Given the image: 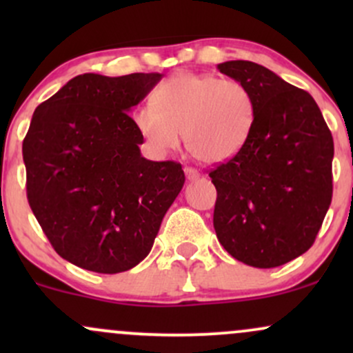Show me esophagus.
<instances>
[{
	"label": "esophagus",
	"instance_id": "1",
	"mask_svg": "<svg viewBox=\"0 0 353 353\" xmlns=\"http://www.w3.org/2000/svg\"><path fill=\"white\" fill-rule=\"evenodd\" d=\"M184 172H185V177H188V181H196V179H199V176H201V174L192 168H184Z\"/></svg>",
	"mask_w": 353,
	"mask_h": 353
}]
</instances>
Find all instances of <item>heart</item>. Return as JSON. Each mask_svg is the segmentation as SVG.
<instances>
[{
  "mask_svg": "<svg viewBox=\"0 0 353 353\" xmlns=\"http://www.w3.org/2000/svg\"><path fill=\"white\" fill-rule=\"evenodd\" d=\"M154 104L137 106L132 123L157 156L179 148L205 164L225 163L241 152L255 119L252 92L237 79L182 72L154 91Z\"/></svg>",
  "mask_w": 353,
  "mask_h": 353,
  "instance_id": "heart-1",
  "label": "heart"
}]
</instances>
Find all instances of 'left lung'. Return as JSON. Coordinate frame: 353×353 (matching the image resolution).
<instances>
[{
  "instance_id": "obj_1",
  "label": "left lung",
  "mask_w": 353,
  "mask_h": 353,
  "mask_svg": "<svg viewBox=\"0 0 353 353\" xmlns=\"http://www.w3.org/2000/svg\"><path fill=\"white\" fill-rule=\"evenodd\" d=\"M217 70L252 92L255 119L241 152L209 172L214 229L237 261L270 269L310 249L332 201L334 139L314 98L252 61Z\"/></svg>"
}]
</instances>
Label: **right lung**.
I'll list each match as a JSON object with an SVG mask.
<instances>
[{
	"mask_svg": "<svg viewBox=\"0 0 353 353\" xmlns=\"http://www.w3.org/2000/svg\"><path fill=\"white\" fill-rule=\"evenodd\" d=\"M161 79L86 72L36 108L23 141L28 201L56 252L81 269L117 274L144 261L184 185L181 164L143 157L128 114Z\"/></svg>",
	"mask_w": 353,
	"mask_h": 353,
	"instance_id": "obj_1",
	"label": "right lung"
}]
</instances>
